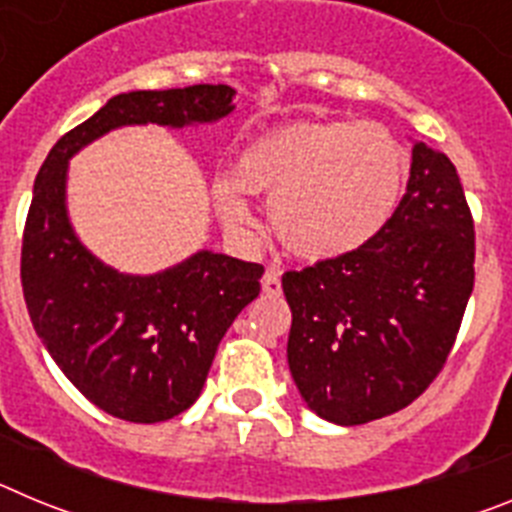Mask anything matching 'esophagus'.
Wrapping results in <instances>:
<instances>
[{
  "label": "esophagus",
  "instance_id": "esophagus-1",
  "mask_svg": "<svg viewBox=\"0 0 512 512\" xmlns=\"http://www.w3.org/2000/svg\"><path fill=\"white\" fill-rule=\"evenodd\" d=\"M261 289H264V295L269 297H279L282 295V277H279L277 269H269L261 279Z\"/></svg>",
  "mask_w": 512,
  "mask_h": 512
}]
</instances>
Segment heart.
<instances>
[{
  "mask_svg": "<svg viewBox=\"0 0 512 512\" xmlns=\"http://www.w3.org/2000/svg\"><path fill=\"white\" fill-rule=\"evenodd\" d=\"M408 151L379 122H292L259 135L230 176H217L215 205L225 225L253 228L243 192L269 194L279 241L305 259H336L369 243L395 212Z\"/></svg>",
  "mask_w": 512,
  "mask_h": 512,
  "instance_id": "1",
  "label": "heart"
}]
</instances>
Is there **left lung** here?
I'll return each instance as SVG.
<instances>
[{"mask_svg":"<svg viewBox=\"0 0 512 512\" xmlns=\"http://www.w3.org/2000/svg\"><path fill=\"white\" fill-rule=\"evenodd\" d=\"M474 287V220L449 156L413 146L408 192L372 241L287 271L289 372L307 408L361 425L438 377Z\"/></svg>","mask_w":512,"mask_h":512,"instance_id":"left-lung-1","label":"left lung"}]
</instances>
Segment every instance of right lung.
<instances>
[{
  "label": "right lung",
  "instance_id": "add662e5",
  "mask_svg": "<svg viewBox=\"0 0 512 512\" xmlns=\"http://www.w3.org/2000/svg\"><path fill=\"white\" fill-rule=\"evenodd\" d=\"M228 84L117 94L51 148L22 235L27 312L48 354L99 410L130 423L184 413L205 387L217 343L259 297L264 266L197 251L158 274H120L81 246L66 210L69 158L125 125L184 128L235 110Z\"/></svg>",
  "mask_w": 512,
  "mask_h": 512
}]
</instances>
